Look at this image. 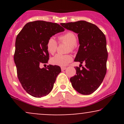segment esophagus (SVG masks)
Returning a JSON list of instances; mask_svg holds the SVG:
<instances>
[{
	"label": "esophagus",
	"mask_w": 124,
	"mask_h": 124,
	"mask_svg": "<svg viewBox=\"0 0 124 124\" xmlns=\"http://www.w3.org/2000/svg\"><path fill=\"white\" fill-rule=\"evenodd\" d=\"M66 69V67H61V70H65Z\"/></svg>",
	"instance_id": "esophagus-1"
}]
</instances>
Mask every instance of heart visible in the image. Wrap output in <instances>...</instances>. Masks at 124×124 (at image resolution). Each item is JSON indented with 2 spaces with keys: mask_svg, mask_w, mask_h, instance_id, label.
<instances>
[{
  "mask_svg": "<svg viewBox=\"0 0 124 124\" xmlns=\"http://www.w3.org/2000/svg\"><path fill=\"white\" fill-rule=\"evenodd\" d=\"M59 42H66L68 44V52H73L76 46L77 37L75 33L71 31H69L59 37ZM58 48V43L54 37H51L48 39L46 42V48L49 53L54 54L56 52ZM73 60L72 56L70 55H61L57 54L51 59V63L53 65H58L60 66H66Z\"/></svg>",
  "mask_w": 124,
  "mask_h": 124,
  "instance_id": "obj_1",
  "label": "heart"
}]
</instances>
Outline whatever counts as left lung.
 Wrapping results in <instances>:
<instances>
[{
	"instance_id": "1",
	"label": "left lung",
	"mask_w": 124,
	"mask_h": 124,
	"mask_svg": "<svg viewBox=\"0 0 124 124\" xmlns=\"http://www.w3.org/2000/svg\"><path fill=\"white\" fill-rule=\"evenodd\" d=\"M61 25L78 34L80 44L75 61L81 64L75 67L76 75L70 79L72 86L82 94H90L99 87L106 74L108 52L106 36L97 26L86 21ZM83 62L85 67L81 65Z\"/></svg>"
}]
</instances>
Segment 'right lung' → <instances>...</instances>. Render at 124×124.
Segmentation results:
<instances>
[{"label":"right lung","instance_id":"add662e5","mask_svg":"<svg viewBox=\"0 0 124 124\" xmlns=\"http://www.w3.org/2000/svg\"><path fill=\"white\" fill-rule=\"evenodd\" d=\"M64 30L57 23L38 20L27 23L17 36L14 55L17 73L21 86L31 96L42 97L53 89L61 68L49 65L40 68L39 65L49 59L48 39Z\"/></svg>","mask_w":124,"mask_h":124}]
</instances>
